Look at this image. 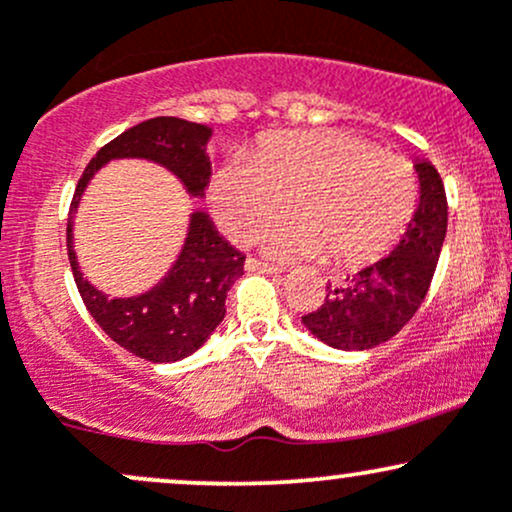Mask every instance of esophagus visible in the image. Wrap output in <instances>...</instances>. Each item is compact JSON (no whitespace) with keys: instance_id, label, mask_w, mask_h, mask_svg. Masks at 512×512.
I'll return each instance as SVG.
<instances>
[{"instance_id":"obj_1","label":"esophagus","mask_w":512,"mask_h":512,"mask_svg":"<svg viewBox=\"0 0 512 512\" xmlns=\"http://www.w3.org/2000/svg\"><path fill=\"white\" fill-rule=\"evenodd\" d=\"M245 267H248L250 272H264V274H279V272H281V267H276L274 262L257 260V257H248V262H245Z\"/></svg>"}]
</instances>
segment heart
I'll list each match as a JSON object with an SVG mask.
<instances>
[{"label":"heart","instance_id":"b5f03b06","mask_svg":"<svg viewBox=\"0 0 512 512\" xmlns=\"http://www.w3.org/2000/svg\"><path fill=\"white\" fill-rule=\"evenodd\" d=\"M209 199L223 231L252 243L296 223L274 250L363 267L385 257L419 209V178L407 158L346 132H269L248 161L216 170Z\"/></svg>","mask_w":512,"mask_h":512}]
</instances>
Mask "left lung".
Masks as SVG:
<instances>
[{
	"label": "left lung",
	"instance_id": "left-lung-1",
	"mask_svg": "<svg viewBox=\"0 0 512 512\" xmlns=\"http://www.w3.org/2000/svg\"><path fill=\"white\" fill-rule=\"evenodd\" d=\"M416 170L421 202L397 248L346 276L344 286H327L320 308L303 315L305 327L334 349L363 351L392 339L416 315L431 289L448 231V197L431 163H416Z\"/></svg>",
	"mask_w": 512,
	"mask_h": 512
}]
</instances>
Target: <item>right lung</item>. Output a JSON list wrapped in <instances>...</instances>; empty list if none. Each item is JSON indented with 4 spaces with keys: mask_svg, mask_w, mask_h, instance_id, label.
I'll use <instances>...</instances> for the list:
<instances>
[{
    "mask_svg": "<svg viewBox=\"0 0 512 512\" xmlns=\"http://www.w3.org/2000/svg\"><path fill=\"white\" fill-rule=\"evenodd\" d=\"M209 134V127L180 117L139 122L91 158L69 204L67 252L81 301L115 344L151 363L180 361L207 342L226 315V296L243 274L245 255L219 236L204 211H197L178 262L154 291L137 298H108L76 267L72 214L88 180L110 158H149L173 170L190 195H204L211 178L209 156L204 154Z\"/></svg>",
    "mask_w": 512,
    "mask_h": 512,
    "instance_id": "obj_1",
    "label": "right lung"
}]
</instances>
